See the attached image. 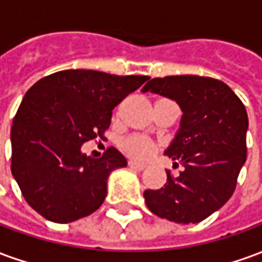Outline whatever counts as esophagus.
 Returning <instances> with one entry per match:
<instances>
[{
	"mask_svg": "<svg viewBox=\"0 0 262 262\" xmlns=\"http://www.w3.org/2000/svg\"><path fill=\"white\" fill-rule=\"evenodd\" d=\"M127 164H129V167H132V168H136V170H140V171H143L144 168H146V164L137 163V161H132V160L127 163Z\"/></svg>",
	"mask_w": 262,
	"mask_h": 262,
	"instance_id": "34e87169",
	"label": "esophagus"
}]
</instances>
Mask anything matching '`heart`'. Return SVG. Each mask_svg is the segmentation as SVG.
<instances>
[{
	"instance_id": "heart-1",
	"label": "heart",
	"mask_w": 262,
	"mask_h": 262,
	"mask_svg": "<svg viewBox=\"0 0 262 262\" xmlns=\"http://www.w3.org/2000/svg\"><path fill=\"white\" fill-rule=\"evenodd\" d=\"M122 150L127 156L137 160H147L156 151V144L150 139L142 136H130L122 142Z\"/></svg>"
}]
</instances>
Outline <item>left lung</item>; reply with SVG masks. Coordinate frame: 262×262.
<instances>
[{"instance_id": "obj_1", "label": "left lung", "mask_w": 262, "mask_h": 262, "mask_svg": "<svg viewBox=\"0 0 262 262\" xmlns=\"http://www.w3.org/2000/svg\"><path fill=\"white\" fill-rule=\"evenodd\" d=\"M142 92L176 101L181 123L165 156L182 165L178 177L167 171L160 189H146L147 208L176 223H198L219 210L234 192L247 157V111L225 82L199 75L153 78Z\"/></svg>"}]
</instances>
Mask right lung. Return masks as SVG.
<instances>
[{"instance_id":"add662e5","label":"right lung","mask_w":262,"mask_h":262,"mask_svg":"<svg viewBox=\"0 0 262 262\" xmlns=\"http://www.w3.org/2000/svg\"><path fill=\"white\" fill-rule=\"evenodd\" d=\"M148 80L95 70H63L28 90L11 129V171L29 206L54 223L94 213L109 174L127 161L115 147L101 159L81 146L111 125L112 109Z\"/></svg>"}]
</instances>
